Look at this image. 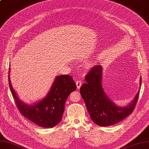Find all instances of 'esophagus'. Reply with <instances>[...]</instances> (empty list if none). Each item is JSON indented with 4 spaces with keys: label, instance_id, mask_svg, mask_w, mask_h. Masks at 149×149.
I'll list each match as a JSON object with an SVG mask.
<instances>
[{
    "label": "esophagus",
    "instance_id": "esophagus-1",
    "mask_svg": "<svg viewBox=\"0 0 149 149\" xmlns=\"http://www.w3.org/2000/svg\"><path fill=\"white\" fill-rule=\"evenodd\" d=\"M76 85H77V88L78 89H79L81 88V85H82V82L81 81H76Z\"/></svg>",
    "mask_w": 149,
    "mask_h": 149
}]
</instances>
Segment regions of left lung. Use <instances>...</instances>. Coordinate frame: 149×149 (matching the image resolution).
<instances>
[{
  "instance_id": "left-lung-1",
  "label": "left lung",
  "mask_w": 149,
  "mask_h": 149,
  "mask_svg": "<svg viewBox=\"0 0 149 149\" xmlns=\"http://www.w3.org/2000/svg\"><path fill=\"white\" fill-rule=\"evenodd\" d=\"M102 70L101 65H96L90 69L85 77L86 83L81 87L80 93L92 120L99 126L106 127L119 123L132 112L138 100L139 91L128 106H116L104 92ZM139 82L141 86V78Z\"/></svg>"
}]
</instances>
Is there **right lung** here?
I'll return each mask as SVG.
<instances>
[{
    "mask_svg": "<svg viewBox=\"0 0 149 149\" xmlns=\"http://www.w3.org/2000/svg\"><path fill=\"white\" fill-rule=\"evenodd\" d=\"M9 86L19 112L25 118L40 127L52 128L61 121L67 97L77 88L73 78L69 75H61L55 79L47 95L34 104H25L17 95L11 86L9 68Z\"/></svg>",
    "mask_w": 149,
    "mask_h": 149,
    "instance_id": "right-lung-1",
    "label": "right lung"
}]
</instances>
